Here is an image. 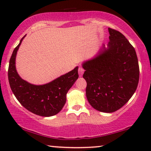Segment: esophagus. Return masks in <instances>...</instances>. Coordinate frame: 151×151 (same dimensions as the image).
Returning a JSON list of instances; mask_svg holds the SVG:
<instances>
[{
    "instance_id": "obj_1",
    "label": "esophagus",
    "mask_w": 151,
    "mask_h": 151,
    "mask_svg": "<svg viewBox=\"0 0 151 151\" xmlns=\"http://www.w3.org/2000/svg\"><path fill=\"white\" fill-rule=\"evenodd\" d=\"M84 72V69H83V67H81V66H80L79 68H78V73H79L80 76H82L83 75Z\"/></svg>"
}]
</instances>
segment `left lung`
I'll use <instances>...</instances> for the list:
<instances>
[{"mask_svg": "<svg viewBox=\"0 0 151 151\" xmlns=\"http://www.w3.org/2000/svg\"><path fill=\"white\" fill-rule=\"evenodd\" d=\"M108 48L103 46L95 58L83 63L89 104L101 112L112 113L128 102L139 78L134 47L118 31L109 28Z\"/></svg>", "mask_w": 151, "mask_h": 151, "instance_id": "left-lung-1", "label": "left lung"}]
</instances>
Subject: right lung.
Returning a JSON list of instances; mask_svg holds the SVG:
<instances>
[{
    "label": "right lung",
    "mask_w": 151,
    "mask_h": 151,
    "mask_svg": "<svg viewBox=\"0 0 151 151\" xmlns=\"http://www.w3.org/2000/svg\"><path fill=\"white\" fill-rule=\"evenodd\" d=\"M24 36L14 49L9 60L8 79L10 87L18 102L30 112L43 117L53 116L65 104L68 91L79 77L78 67L44 85L28 83L18 76L15 66L16 53Z\"/></svg>",
    "instance_id": "right-lung-1"
}]
</instances>
